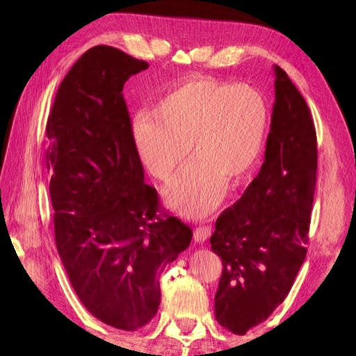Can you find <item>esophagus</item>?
<instances>
[{"mask_svg": "<svg viewBox=\"0 0 356 356\" xmlns=\"http://www.w3.org/2000/svg\"><path fill=\"white\" fill-rule=\"evenodd\" d=\"M209 236H211V226L202 225L194 229V240L197 241V243H205Z\"/></svg>", "mask_w": 356, "mask_h": 356, "instance_id": "esophagus-1", "label": "esophagus"}]
</instances>
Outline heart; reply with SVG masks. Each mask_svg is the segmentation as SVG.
Returning a JSON list of instances; mask_svg holds the SVG:
<instances>
[{
    "instance_id": "heart-1",
    "label": "heart",
    "mask_w": 356,
    "mask_h": 356,
    "mask_svg": "<svg viewBox=\"0 0 356 356\" xmlns=\"http://www.w3.org/2000/svg\"><path fill=\"white\" fill-rule=\"evenodd\" d=\"M269 128L266 97L249 84L194 79L172 88L131 124V142L151 176L171 182L190 153L195 161L166 191L185 217L209 214L228 182L240 184L260 161Z\"/></svg>"
}]
</instances>
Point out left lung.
Here are the masks:
<instances>
[{"mask_svg":"<svg viewBox=\"0 0 356 356\" xmlns=\"http://www.w3.org/2000/svg\"><path fill=\"white\" fill-rule=\"evenodd\" d=\"M275 104L264 162L243 195L216 222L211 249L223 270L218 324L245 335L282 305L306 259L316 180V133L305 97L274 65Z\"/></svg>","mask_w":356,"mask_h":356,"instance_id":"left-lung-1","label":"left lung"}]
</instances>
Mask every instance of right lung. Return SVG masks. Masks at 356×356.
<instances>
[{"label":"right lung","mask_w":356,"mask_h":356,"mask_svg":"<svg viewBox=\"0 0 356 356\" xmlns=\"http://www.w3.org/2000/svg\"><path fill=\"white\" fill-rule=\"evenodd\" d=\"M147 69L110 45L87 50L59 86L45 128L59 257L87 311L120 330L157 314L162 270L193 238L177 217L159 214L131 142L122 90Z\"/></svg>","instance_id":"add662e5"}]
</instances>
